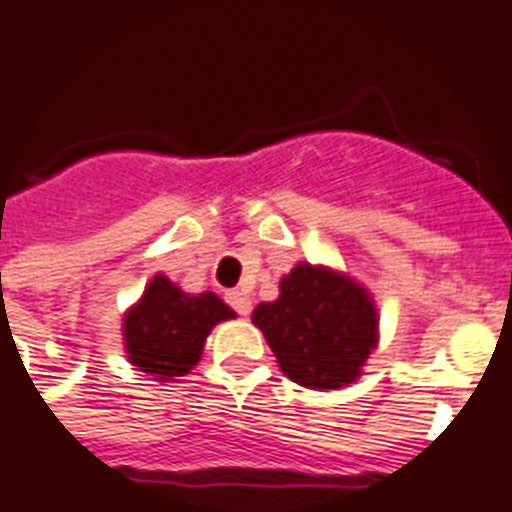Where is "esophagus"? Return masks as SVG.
I'll return each mask as SVG.
<instances>
[{
  "label": "esophagus",
  "instance_id": "34e87169",
  "mask_svg": "<svg viewBox=\"0 0 512 512\" xmlns=\"http://www.w3.org/2000/svg\"><path fill=\"white\" fill-rule=\"evenodd\" d=\"M226 302H229L239 315H249V312H252V299L239 289L229 291V294H226Z\"/></svg>",
  "mask_w": 512,
  "mask_h": 512
}]
</instances>
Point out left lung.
Listing matches in <instances>:
<instances>
[{
	"mask_svg": "<svg viewBox=\"0 0 512 512\" xmlns=\"http://www.w3.org/2000/svg\"><path fill=\"white\" fill-rule=\"evenodd\" d=\"M252 322L283 375L312 390L349 388L380 341L369 289L328 265L296 263L281 278L278 299L257 304Z\"/></svg>",
	"mask_w": 512,
	"mask_h": 512,
	"instance_id": "obj_1",
	"label": "left lung"
}]
</instances>
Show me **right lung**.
Returning <instances> with one entry per match:
<instances>
[{
	"label": "right lung",
	"mask_w": 512,
	"mask_h": 512,
	"mask_svg": "<svg viewBox=\"0 0 512 512\" xmlns=\"http://www.w3.org/2000/svg\"><path fill=\"white\" fill-rule=\"evenodd\" d=\"M234 317V309L213 291L187 294L156 273L122 317L127 362L150 380L176 382L200 362L210 330Z\"/></svg>",
	"instance_id": "obj_1"
}]
</instances>
